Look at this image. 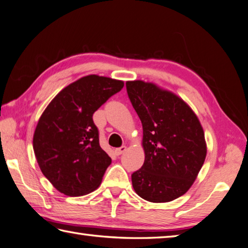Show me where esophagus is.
I'll return each mask as SVG.
<instances>
[{
	"label": "esophagus",
	"mask_w": 248,
	"mask_h": 248,
	"mask_svg": "<svg viewBox=\"0 0 248 248\" xmlns=\"http://www.w3.org/2000/svg\"><path fill=\"white\" fill-rule=\"evenodd\" d=\"M126 151V146L125 145H123V146H121V148H118V149H115L114 150V153H115V155H121V154H123L124 152Z\"/></svg>",
	"instance_id": "34e87169"
}]
</instances>
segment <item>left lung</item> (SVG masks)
Returning a JSON list of instances; mask_svg holds the SVG:
<instances>
[{
  "instance_id": "1",
  "label": "left lung",
  "mask_w": 248,
  "mask_h": 248,
  "mask_svg": "<svg viewBox=\"0 0 248 248\" xmlns=\"http://www.w3.org/2000/svg\"><path fill=\"white\" fill-rule=\"evenodd\" d=\"M128 97L142 123L144 163L131 174L141 198L161 203L187 191L206 156L204 131L189 106L152 82H126Z\"/></svg>"
}]
</instances>
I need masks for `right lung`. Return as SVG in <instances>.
Here are the masks:
<instances>
[{
  "instance_id": "add662e5",
  "label": "right lung",
  "mask_w": 248,
  "mask_h": 248,
  "mask_svg": "<svg viewBox=\"0 0 248 248\" xmlns=\"http://www.w3.org/2000/svg\"><path fill=\"white\" fill-rule=\"evenodd\" d=\"M124 87L122 80L89 75L65 87L40 115L35 157L54 188L69 197L92 193L111 158L100 148L93 113Z\"/></svg>"
}]
</instances>
